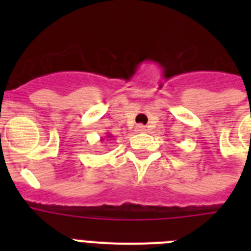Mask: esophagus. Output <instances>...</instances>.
I'll use <instances>...</instances> for the list:
<instances>
[{"mask_svg": "<svg viewBox=\"0 0 251 251\" xmlns=\"http://www.w3.org/2000/svg\"><path fill=\"white\" fill-rule=\"evenodd\" d=\"M136 129H137V132H139V133H145L146 130H147V128H146L145 126H142V124H138V126L136 127Z\"/></svg>", "mask_w": 251, "mask_h": 251, "instance_id": "esophagus-1", "label": "esophagus"}]
</instances>
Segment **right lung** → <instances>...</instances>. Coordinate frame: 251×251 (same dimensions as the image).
Returning a JSON list of instances; mask_svg holds the SVG:
<instances>
[{
    "label": "right lung",
    "mask_w": 251,
    "mask_h": 251,
    "mask_svg": "<svg viewBox=\"0 0 251 251\" xmlns=\"http://www.w3.org/2000/svg\"><path fill=\"white\" fill-rule=\"evenodd\" d=\"M105 138H106V141H110V139L113 138V136H112V134H110V133H106V137H105ZM105 138H100V141H101V142L105 141Z\"/></svg>",
    "instance_id": "obj_1"
}]
</instances>
